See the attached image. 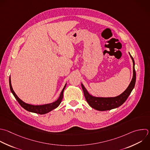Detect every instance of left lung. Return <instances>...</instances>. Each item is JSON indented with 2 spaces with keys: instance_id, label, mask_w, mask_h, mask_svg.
I'll use <instances>...</instances> for the list:
<instances>
[{
  "instance_id": "obj_1",
  "label": "left lung",
  "mask_w": 150,
  "mask_h": 150,
  "mask_svg": "<svg viewBox=\"0 0 150 150\" xmlns=\"http://www.w3.org/2000/svg\"><path fill=\"white\" fill-rule=\"evenodd\" d=\"M133 62V77L127 88L120 96L115 97H95L91 96L85 88L83 84L81 87L84 95L88 104L93 108L98 111H106L117 108L121 105L127 99L134 88L136 80V73L134 68V60L130 55Z\"/></svg>"
}]
</instances>
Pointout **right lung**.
Wrapping results in <instances>:
<instances>
[{"mask_svg": "<svg viewBox=\"0 0 150 150\" xmlns=\"http://www.w3.org/2000/svg\"><path fill=\"white\" fill-rule=\"evenodd\" d=\"M9 86H10V88L11 90V92L12 93V94H13L14 97H15V98L17 100V101H18V103H19V104L23 108H25L26 110L30 111V112H35V113H38L39 114H44L46 113L49 112V111L54 110V108H57L59 104L61 103L62 100L63 99V91L64 90L66 87V84L65 85V86L64 87L63 89L62 90L61 94L59 96V98L54 102L52 103H50V104H45V105H31V104H29L27 103H25V102H23L22 100H21L18 96L17 95L15 94V91H13L12 87V84H11V76L9 77Z\"/></svg>", "mask_w": 150, "mask_h": 150, "instance_id": "1", "label": "right lung"}]
</instances>
